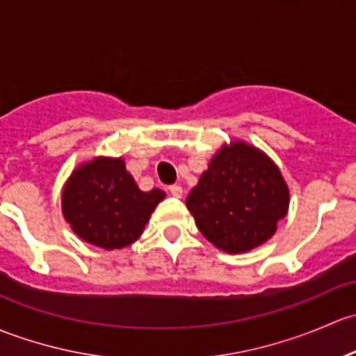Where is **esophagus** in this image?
I'll list each match as a JSON object with an SVG mask.
<instances>
[{
  "label": "esophagus",
  "mask_w": 356,
  "mask_h": 356,
  "mask_svg": "<svg viewBox=\"0 0 356 356\" xmlns=\"http://www.w3.org/2000/svg\"><path fill=\"white\" fill-rule=\"evenodd\" d=\"M168 190H170L171 195H173V197H178V199H179V197L183 195V188H181V186H179V185H171L170 188H168Z\"/></svg>",
  "instance_id": "1"
}]
</instances>
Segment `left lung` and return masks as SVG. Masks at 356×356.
Segmentation results:
<instances>
[{
  "mask_svg": "<svg viewBox=\"0 0 356 356\" xmlns=\"http://www.w3.org/2000/svg\"><path fill=\"white\" fill-rule=\"evenodd\" d=\"M289 190L267 154L234 140L209 163L186 207L197 228L219 250L243 254L266 243L286 216Z\"/></svg>",
  "mask_w": 356,
  "mask_h": 356,
  "instance_id": "8db88e82",
  "label": "left lung"
}]
</instances>
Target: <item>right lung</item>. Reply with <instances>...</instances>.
<instances>
[{"instance_id":"add662e5","label":"right lung","mask_w":356,"mask_h":356,"mask_svg":"<svg viewBox=\"0 0 356 356\" xmlns=\"http://www.w3.org/2000/svg\"><path fill=\"white\" fill-rule=\"evenodd\" d=\"M166 197L159 188L142 192L122 157H94L65 183L61 211L73 233L104 250L134 243Z\"/></svg>"}]
</instances>
